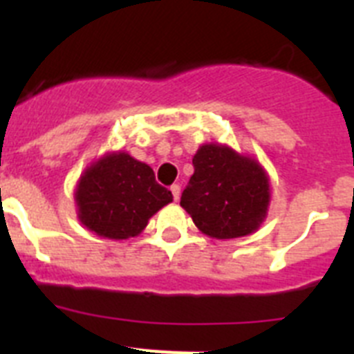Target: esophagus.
<instances>
[{
  "instance_id": "34e87169",
  "label": "esophagus",
  "mask_w": 354,
  "mask_h": 354,
  "mask_svg": "<svg viewBox=\"0 0 354 354\" xmlns=\"http://www.w3.org/2000/svg\"><path fill=\"white\" fill-rule=\"evenodd\" d=\"M170 192H171V195H174V200L177 202V200L180 198V186H179V184H174V186L170 187Z\"/></svg>"
}]
</instances>
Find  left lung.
I'll use <instances>...</instances> for the list:
<instances>
[{
    "label": "left lung",
    "instance_id": "1",
    "mask_svg": "<svg viewBox=\"0 0 354 354\" xmlns=\"http://www.w3.org/2000/svg\"><path fill=\"white\" fill-rule=\"evenodd\" d=\"M193 167L180 205L200 232L214 239L257 232L271 202L270 177L261 162L232 147L204 143L193 156Z\"/></svg>",
    "mask_w": 354,
    "mask_h": 354
}]
</instances>
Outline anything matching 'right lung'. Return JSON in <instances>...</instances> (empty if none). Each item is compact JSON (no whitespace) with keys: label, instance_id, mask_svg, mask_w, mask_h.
<instances>
[{"label":"right lung","instance_id":"add662e5","mask_svg":"<svg viewBox=\"0 0 354 354\" xmlns=\"http://www.w3.org/2000/svg\"><path fill=\"white\" fill-rule=\"evenodd\" d=\"M77 218L106 239H129L174 200L156 183L154 170L124 150L108 152L84 168L74 192Z\"/></svg>","mask_w":354,"mask_h":354}]
</instances>
